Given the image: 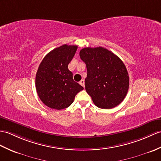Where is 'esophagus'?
<instances>
[{
	"label": "esophagus",
	"mask_w": 161,
	"mask_h": 161,
	"mask_svg": "<svg viewBox=\"0 0 161 161\" xmlns=\"http://www.w3.org/2000/svg\"><path fill=\"white\" fill-rule=\"evenodd\" d=\"M80 84L82 86L84 87V86H85V81H84V80H81L80 81Z\"/></svg>",
	"instance_id": "34e87169"
}]
</instances>
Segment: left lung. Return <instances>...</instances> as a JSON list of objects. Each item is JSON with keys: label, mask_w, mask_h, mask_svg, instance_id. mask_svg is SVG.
<instances>
[{"label": "left lung", "mask_w": 161, "mask_h": 161, "mask_svg": "<svg viewBox=\"0 0 161 161\" xmlns=\"http://www.w3.org/2000/svg\"><path fill=\"white\" fill-rule=\"evenodd\" d=\"M86 65L85 88L96 106L111 109L124 99L129 88V75L121 59L103 47L84 48L80 51Z\"/></svg>", "instance_id": "left-lung-1"}]
</instances>
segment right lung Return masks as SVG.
<instances>
[{
    "label": "right lung",
    "mask_w": 161,
    "mask_h": 161,
    "mask_svg": "<svg viewBox=\"0 0 161 161\" xmlns=\"http://www.w3.org/2000/svg\"><path fill=\"white\" fill-rule=\"evenodd\" d=\"M77 46L64 45L50 51L41 62L36 76V88L40 100L52 109L62 110L73 102L84 88L73 80L68 69Z\"/></svg>",
    "instance_id": "1"
}]
</instances>
